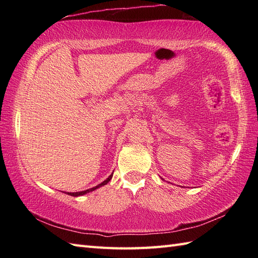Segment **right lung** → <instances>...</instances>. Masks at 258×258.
I'll use <instances>...</instances> for the list:
<instances>
[{
  "label": "right lung",
  "instance_id": "1",
  "mask_svg": "<svg viewBox=\"0 0 258 258\" xmlns=\"http://www.w3.org/2000/svg\"><path fill=\"white\" fill-rule=\"evenodd\" d=\"M112 176H113V174H111L109 175V176L104 180V182H102L101 184H98L97 186H94V187H92V188H89V189H85V190H82V191H76V193H68L69 195H71V196H81V195H84V194H87V193H90V191H92V190H95L96 188H98V187H101V186H103V185H105V184H107L109 180L112 179Z\"/></svg>",
  "mask_w": 258,
  "mask_h": 258
}]
</instances>
